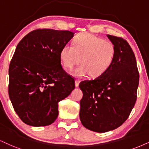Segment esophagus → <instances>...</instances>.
<instances>
[{
  "mask_svg": "<svg viewBox=\"0 0 149 149\" xmlns=\"http://www.w3.org/2000/svg\"><path fill=\"white\" fill-rule=\"evenodd\" d=\"M79 83H80L79 80H77V79L75 80V86H76V87H78L79 85Z\"/></svg>",
  "mask_w": 149,
  "mask_h": 149,
  "instance_id": "1",
  "label": "esophagus"
}]
</instances>
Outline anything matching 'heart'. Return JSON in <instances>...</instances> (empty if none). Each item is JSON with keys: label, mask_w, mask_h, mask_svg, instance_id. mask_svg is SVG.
Returning <instances> with one entry per match:
<instances>
[{"label": "heart", "mask_w": 149, "mask_h": 149, "mask_svg": "<svg viewBox=\"0 0 149 149\" xmlns=\"http://www.w3.org/2000/svg\"><path fill=\"white\" fill-rule=\"evenodd\" d=\"M74 45L65 44L59 57L65 69L71 70L81 61V65L72 72L79 78L90 75L93 78L102 76L111 68L116 56L113 43L90 33H81L74 38Z\"/></svg>", "instance_id": "1"}]
</instances>
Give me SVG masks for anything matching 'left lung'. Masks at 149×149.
<instances>
[{
    "instance_id": "left-lung-1",
    "label": "left lung",
    "mask_w": 149,
    "mask_h": 149,
    "mask_svg": "<svg viewBox=\"0 0 149 149\" xmlns=\"http://www.w3.org/2000/svg\"><path fill=\"white\" fill-rule=\"evenodd\" d=\"M116 48L111 68L93 80L83 81L79 117L84 127L97 133L118 128L128 119L137 100L139 72L133 49L126 40L107 35Z\"/></svg>"
}]
</instances>
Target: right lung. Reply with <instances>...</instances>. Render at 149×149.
Listing matches in <instances>:
<instances>
[{
    "label": "right lung",
    "instance_id": "obj_1",
    "mask_svg": "<svg viewBox=\"0 0 149 149\" xmlns=\"http://www.w3.org/2000/svg\"><path fill=\"white\" fill-rule=\"evenodd\" d=\"M74 36L70 31L38 29L16 46L9 68V96L25 124L45 126L58 115V102L74 89L61 65L60 51Z\"/></svg>",
    "mask_w": 149,
    "mask_h": 149
}]
</instances>
